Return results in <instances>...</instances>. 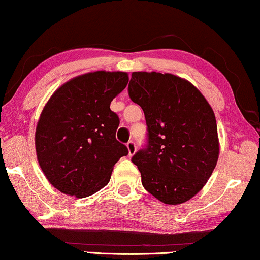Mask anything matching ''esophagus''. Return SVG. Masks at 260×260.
<instances>
[{
	"mask_svg": "<svg viewBox=\"0 0 260 260\" xmlns=\"http://www.w3.org/2000/svg\"><path fill=\"white\" fill-rule=\"evenodd\" d=\"M126 148H127V152H129V156H133L135 152H136V144H135L133 141L127 142Z\"/></svg>",
	"mask_w": 260,
	"mask_h": 260,
	"instance_id": "obj_1",
	"label": "esophagus"
}]
</instances>
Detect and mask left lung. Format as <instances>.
<instances>
[{"label":"left lung","mask_w":260,"mask_h":260,"mask_svg":"<svg viewBox=\"0 0 260 260\" xmlns=\"http://www.w3.org/2000/svg\"><path fill=\"white\" fill-rule=\"evenodd\" d=\"M131 101L143 109L148 145L131 158L142 184L166 205H180L200 191L219 158L215 115L204 94L172 73L133 72Z\"/></svg>","instance_id":"1"}]
</instances>
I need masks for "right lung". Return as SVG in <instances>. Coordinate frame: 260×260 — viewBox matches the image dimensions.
Instances as JSON below:
<instances>
[{
  "mask_svg": "<svg viewBox=\"0 0 260 260\" xmlns=\"http://www.w3.org/2000/svg\"><path fill=\"white\" fill-rule=\"evenodd\" d=\"M126 72L80 74L55 90L42 109L35 150L46 179L76 198L97 193L109 183L113 166L127 148L116 140L119 118L110 110L126 87Z\"/></svg>",
  "mask_w": 260,
  "mask_h": 260,
  "instance_id": "right-lung-1",
  "label": "right lung"
}]
</instances>
